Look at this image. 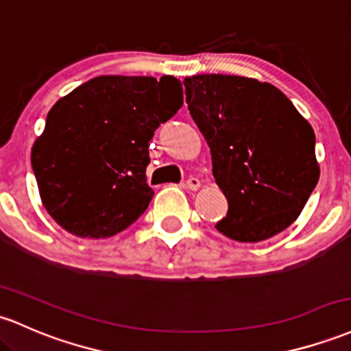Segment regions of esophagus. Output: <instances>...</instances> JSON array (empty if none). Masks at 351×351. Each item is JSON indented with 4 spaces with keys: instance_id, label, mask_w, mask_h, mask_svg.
Instances as JSON below:
<instances>
[{
    "instance_id": "esophagus-1",
    "label": "esophagus",
    "mask_w": 351,
    "mask_h": 351,
    "mask_svg": "<svg viewBox=\"0 0 351 351\" xmlns=\"http://www.w3.org/2000/svg\"><path fill=\"white\" fill-rule=\"evenodd\" d=\"M183 186L186 188V190L196 191V190H198L199 186H202V183H199V180H198V178H188V180H186V183H184Z\"/></svg>"
}]
</instances>
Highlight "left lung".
<instances>
[{"mask_svg": "<svg viewBox=\"0 0 351 351\" xmlns=\"http://www.w3.org/2000/svg\"><path fill=\"white\" fill-rule=\"evenodd\" d=\"M186 105L228 199L215 228L243 243L275 237L298 218L317 186L315 133L278 88L232 75L184 80Z\"/></svg>", "mask_w": 351, "mask_h": 351, "instance_id": "left-lung-1", "label": "left lung"}]
</instances>
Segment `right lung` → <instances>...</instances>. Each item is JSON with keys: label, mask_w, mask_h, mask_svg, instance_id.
<instances>
[{"label": "right lung", "mask_w": 351, "mask_h": 351, "mask_svg": "<svg viewBox=\"0 0 351 351\" xmlns=\"http://www.w3.org/2000/svg\"><path fill=\"white\" fill-rule=\"evenodd\" d=\"M182 106L175 76H96L56 101L32 167L58 225L108 238L136 221L155 195L146 183L149 140Z\"/></svg>", "instance_id": "1"}]
</instances>
